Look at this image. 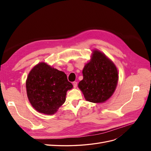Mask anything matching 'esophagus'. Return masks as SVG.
<instances>
[{
  "instance_id": "obj_1",
  "label": "esophagus",
  "mask_w": 151,
  "mask_h": 151,
  "mask_svg": "<svg viewBox=\"0 0 151 151\" xmlns=\"http://www.w3.org/2000/svg\"><path fill=\"white\" fill-rule=\"evenodd\" d=\"M73 86H74V88H76V87L77 86V82L74 81V83H73Z\"/></svg>"
}]
</instances>
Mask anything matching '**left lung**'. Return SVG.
Instances as JSON below:
<instances>
[{
	"instance_id": "obj_1",
	"label": "left lung",
	"mask_w": 151,
	"mask_h": 151,
	"mask_svg": "<svg viewBox=\"0 0 151 151\" xmlns=\"http://www.w3.org/2000/svg\"><path fill=\"white\" fill-rule=\"evenodd\" d=\"M83 79L79 88L85 99L92 103H103L113 95L116 88L118 74L114 63L99 50H93L91 59L85 65Z\"/></svg>"
}]
</instances>
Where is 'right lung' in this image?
Segmentation results:
<instances>
[{
  "instance_id": "add662e5",
  "label": "right lung",
  "mask_w": 151,
  "mask_h": 151,
  "mask_svg": "<svg viewBox=\"0 0 151 151\" xmlns=\"http://www.w3.org/2000/svg\"><path fill=\"white\" fill-rule=\"evenodd\" d=\"M26 87L32 106L40 113L53 115L65 103L67 91L73 86L64 72L41 62L29 72Z\"/></svg>"
}]
</instances>
